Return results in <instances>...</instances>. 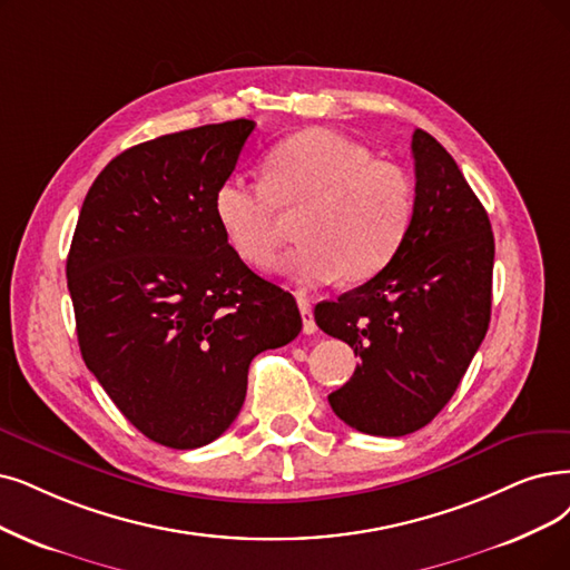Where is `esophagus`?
<instances>
[{"label": "esophagus", "instance_id": "34e87169", "mask_svg": "<svg viewBox=\"0 0 570 570\" xmlns=\"http://www.w3.org/2000/svg\"><path fill=\"white\" fill-rule=\"evenodd\" d=\"M299 313H302V323H304V334H313L317 330V325H315L311 304L304 297H299Z\"/></svg>", "mask_w": 570, "mask_h": 570}]
</instances>
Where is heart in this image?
I'll return each instance as SVG.
<instances>
[{"label": "heart", "instance_id": "1", "mask_svg": "<svg viewBox=\"0 0 570 570\" xmlns=\"http://www.w3.org/2000/svg\"><path fill=\"white\" fill-rule=\"evenodd\" d=\"M264 185L222 179L213 210L224 238L253 266L281 245V215L299 213L297 247L281 271L299 285L364 283L389 266L409 234L416 196L409 175L325 128L289 135L264 156Z\"/></svg>", "mask_w": 570, "mask_h": 570}]
</instances>
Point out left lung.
Instances as JSON below:
<instances>
[{
    "instance_id": "1",
    "label": "left lung",
    "mask_w": 570,
    "mask_h": 570,
    "mask_svg": "<svg viewBox=\"0 0 570 570\" xmlns=\"http://www.w3.org/2000/svg\"><path fill=\"white\" fill-rule=\"evenodd\" d=\"M416 208L395 259L315 323L355 351L351 381L330 395L346 425L379 438L409 435L456 393L491 321V222L451 154L416 128Z\"/></svg>"
}]
</instances>
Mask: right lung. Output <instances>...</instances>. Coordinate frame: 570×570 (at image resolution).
<instances>
[{
    "label": "right lung",
    "mask_w": 570,
    "mask_h": 570,
    "mask_svg": "<svg viewBox=\"0 0 570 570\" xmlns=\"http://www.w3.org/2000/svg\"><path fill=\"white\" fill-rule=\"evenodd\" d=\"M255 121L135 145L88 189L67 255L86 367L145 438L210 444L247 393L255 355L302 332L289 292L249 271L213 210Z\"/></svg>",
    "instance_id": "obj_1"
}]
</instances>
